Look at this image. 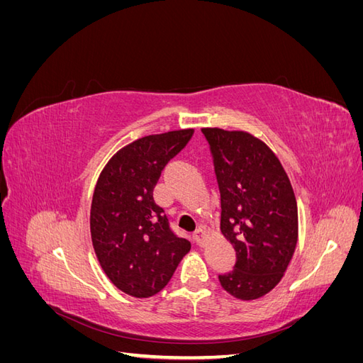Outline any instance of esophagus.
I'll use <instances>...</instances> for the list:
<instances>
[{"instance_id":"1","label":"esophagus","mask_w":363,"mask_h":363,"mask_svg":"<svg viewBox=\"0 0 363 363\" xmlns=\"http://www.w3.org/2000/svg\"><path fill=\"white\" fill-rule=\"evenodd\" d=\"M192 239H194V242H195L196 245H203L204 239H206V232H204L203 228H196L195 232L192 233Z\"/></svg>"}]
</instances>
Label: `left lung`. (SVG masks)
I'll list each match as a JSON object with an SVG mask.
<instances>
[{"label": "left lung", "mask_w": 363, "mask_h": 363, "mask_svg": "<svg viewBox=\"0 0 363 363\" xmlns=\"http://www.w3.org/2000/svg\"><path fill=\"white\" fill-rule=\"evenodd\" d=\"M221 195V232L236 251L221 286L239 300H256L281 280L298 238L291 182L276 155L245 131L201 128Z\"/></svg>", "instance_id": "1"}]
</instances>
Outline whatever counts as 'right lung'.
I'll list each match as a JSON object with an SVG mask.
<instances>
[{
	"mask_svg": "<svg viewBox=\"0 0 363 363\" xmlns=\"http://www.w3.org/2000/svg\"><path fill=\"white\" fill-rule=\"evenodd\" d=\"M192 135L188 128L131 142L108 160L96 182L91 206L95 255L108 280L136 298L167 286L191 250L189 240L172 232L152 189Z\"/></svg>",
	"mask_w": 363,
	"mask_h": 363,
	"instance_id": "1",
	"label": "right lung"
}]
</instances>
